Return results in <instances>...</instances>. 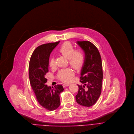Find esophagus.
Here are the masks:
<instances>
[{"label":"esophagus","instance_id":"34e87169","mask_svg":"<svg viewBox=\"0 0 134 134\" xmlns=\"http://www.w3.org/2000/svg\"><path fill=\"white\" fill-rule=\"evenodd\" d=\"M70 85V84H69V83H64L63 85V87H68Z\"/></svg>","mask_w":134,"mask_h":134}]
</instances>
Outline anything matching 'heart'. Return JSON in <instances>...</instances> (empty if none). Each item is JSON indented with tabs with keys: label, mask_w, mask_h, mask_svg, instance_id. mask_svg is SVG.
Instances as JSON below:
<instances>
[{
	"label": "heart",
	"mask_w": 134,
	"mask_h": 134,
	"mask_svg": "<svg viewBox=\"0 0 134 134\" xmlns=\"http://www.w3.org/2000/svg\"><path fill=\"white\" fill-rule=\"evenodd\" d=\"M59 52L61 54L69 59L70 64L75 69H79L82 66L85 61V55L81 50L74 51V46L70 42L63 43L60 47ZM50 66L55 65L54 59L52 58L50 60ZM74 73L72 69L67 68L61 70L59 73V77L64 81H70Z\"/></svg>",
	"instance_id": "b5f03b06"
}]
</instances>
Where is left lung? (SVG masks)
<instances>
[{"instance_id":"8db88e82","label":"left lung","mask_w":134,"mask_h":134,"mask_svg":"<svg viewBox=\"0 0 134 134\" xmlns=\"http://www.w3.org/2000/svg\"><path fill=\"white\" fill-rule=\"evenodd\" d=\"M85 54V61L81 70L80 82L76 101L79 104L91 107L98 100L101 94L103 72L101 58L97 48L90 42L76 41Z\"/></svg>"}]
</instances>
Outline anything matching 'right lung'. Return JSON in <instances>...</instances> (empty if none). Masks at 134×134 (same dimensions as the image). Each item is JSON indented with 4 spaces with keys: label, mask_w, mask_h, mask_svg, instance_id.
Returning a JSON list of instances; mask_svg holds the SVG:
<instances>
[{
    "label": "right lung",
    "mask_w": 134,
    "mask_h": 134,
    "mask_svg": "<svg viewBox=\"0 0 134 134\" xmlns=\"http://www.w3.org/2000/svg\"><path fill=\"white\" fill-rule=\"evenodd\" d=\"M60 42L38 46L33 52L29 64V77L32 88L38 103L46 109L52 111L60 105V94L63 90L62 85L54 88L48 86L46 74L48 72L49 55Z\"/></svg>",
    "instance_id": "add662e5"
}]
</instances>
